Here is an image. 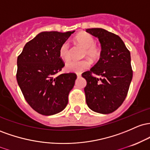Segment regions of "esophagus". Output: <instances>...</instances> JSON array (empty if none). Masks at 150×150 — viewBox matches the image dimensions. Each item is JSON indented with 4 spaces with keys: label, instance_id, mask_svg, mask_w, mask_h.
Listing matches in <instances>:
<instances>
[{
    "label": "esophagus",
    "instance_id": "1",
    "mask_svg": "<svg viewBox=\"0 0 150 150\" xmlns=\"http://www.w3.org/2000/svg\"><path fill=\"white\" fill-rule=\"evenodd\" d=\"M76 76L78 78H79V77L81 76V74H76Z\"/></svg>",
    "mask_w": 150,
    "mask_h": 150
}]
</instances>
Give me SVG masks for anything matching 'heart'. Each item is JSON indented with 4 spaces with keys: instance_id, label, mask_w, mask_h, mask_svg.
I'll use <instances>...</instances> for the list:
<instances>
[{
    "instance_id": "1",
    "label": "heart",
    "mask_w": 150,
    "mask_h": 150,
    "mask_svg": "<svg viewBox=\"0 0 150 150\" xmlns=\"http://www.w3.org/2000/svg\"><path fill=\"white\" fill-rule=\"evenodd\" d=\"M75 41L85 49L84 55L93 61L97 60L100 56V50L95 45V40L91 35L86 33H80L75 37ZM59 54L62 59L67 61L70 58V47L68 42L62 44L59 50ZM90 62L88 59L70 60L65 65L66 70L71 72L80 73L87 69L90 67Z\"/></svg>"
}]
</instances>
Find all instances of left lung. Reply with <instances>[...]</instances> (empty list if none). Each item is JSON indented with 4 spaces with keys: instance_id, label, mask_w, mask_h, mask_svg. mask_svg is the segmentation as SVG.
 Here are the masks:
<instances>
[{
    "instance_id": "obj_1",
    "label": "left lung",
    "mask_w": 150,
    "mask_h": 150,
    "mask_svg": "<svg viewBox=\"0 0 150 150\" xmlns=\"http://www.w3.org/2000/svg\"><path fill=\"white\" fill-rule=\"evenodd\" d=\"M86 31L98 39L101 46L98 62L82 74L87 82L84 88L86 103L94 112L111 113L122 105L128 92L132 79L130 53L117 35L102 28Z\"/></svg>"
}]
</instances>
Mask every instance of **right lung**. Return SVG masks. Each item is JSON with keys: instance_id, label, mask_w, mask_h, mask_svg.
Here are the masks:
<instances>
[{"instance_id": "obj_1", "label": "right lung", "mask_w": 150, "mask_h": 150, "mask_svg": "<svg viewBox=\"0 0 150 150\" xmlns=\"http://www.w3.org/2000/svg\"><path fill=\"white\" fill-rule=\"evenodd\" d=\"M74 32H42L26 43L18 57V86L28 103L42 115L58 113L68 103L76 74H56L64 67L60 46Z\"/></svg>"}]
</instances>
